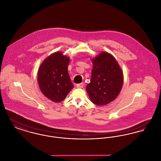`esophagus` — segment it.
<instances>
[{
    "mask_svg": "<svg viewBox=\"0 0 161 161\" xmlns=\"http://www.w3.org/2000/svg\"><path fill=\"white\" fill-rule=\"evenodd\" d=\"M76 86L78 88H83L84 87V83H80V84H77Z\"/></svg>",
    "mask_w": 161,
    "mask_h": 161,
    "instance_id": "obj_1",
    "label": "esophagus"
}]
</instances>
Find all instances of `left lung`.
<instances>
[{"label": "left lung", "instance_id": "1", "mask_svg": "<svg viewBox=\"0 0 161 161\" xmlns=\"http://www.w3.org/2000/svg\"><path fill=\"white\" fill-rule=\"evenodd\" d=\"M92 61V77L86 90L92 103L106 105L115 100L121 91L123 72L115 58L107 53H101Z\"/></svg>", "mask_w": 161, "mask_h": 161}]
</instances>
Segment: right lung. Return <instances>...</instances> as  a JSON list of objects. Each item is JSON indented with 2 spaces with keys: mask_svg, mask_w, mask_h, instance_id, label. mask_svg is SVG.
<instances>
[{
  "mask_svg": "<svg viewBox=\"0 0 161 161\" xmlns=\"http://www.w3.org/2000/svg\"><path fill=\"white\" fill-rule=\"evenodd\" d=\"M69 60L68 57L57 52L47 57L38 69V83L41 91L55 103L64 100L74 87L68 71Z\"/></svg>",
  "mask_w": 161,
  "mask_h": 161,
  "instance_id": "1",
  "label": "right lung"
}]
</instances>
